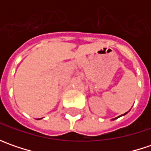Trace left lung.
I'll list each match as a JSON object with an SVG mask.
<instances>
[{"mask_svg":"<svg viewBox=\"0 0 151 151\" xmlns=\"http://www.w3.org/2000/svg\"><path fill=\"white\" fill-rule=\"evenodd\" d=\"M126 113H124V114H123V115H125V114H126ZM123 115H121V116H123ZM121 116H119V117H118V118H119V117H121ZM118 118H116V119H118Z\"/></svg>","mask_w":151,"mask_h":151,"instance_id":"left-lung-1","label":"left lung"}]
</instances>
